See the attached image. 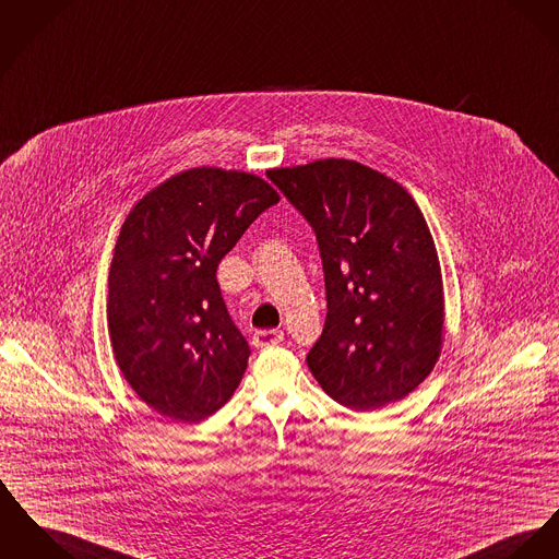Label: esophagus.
Returning a JSON list of instances; mask_svg holds the SVG:
<instances>
[{"label":"esophagus","instance_id":"obj_1","mask_svg":"<svg viewBox=\"0 0 559 559\" xmlns=\"http://www.w3.org/2000/svg\"><path fill=\"white\" fill-rule=\"evenodd\" d=\"M284 338L282 331H257L252 336V343L257 347H269V345H277Z\"/></svg>","mask_w":559,"mask_h":559}]
</instances>
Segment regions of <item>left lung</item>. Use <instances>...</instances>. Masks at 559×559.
I'll use <instances>...</instances> for the list:
<instances>
[{"label": "left lung", "instance_id": "8db88e82", "mask_svg": "<svg viewBox=\"0 0 559 559\" xmlns=\"http://www.w3.org/2000/svg\"><path fill=\"white\" fill-rule=\"evenodd\" d=\"M313 226L326 322L307 354L322 390L354 411L413 392L443 347L445 295L435 239L396 180L347 158L269 169Z\"/></svg>", "mask_w": 559, "mask_h": 559}]
</instances>
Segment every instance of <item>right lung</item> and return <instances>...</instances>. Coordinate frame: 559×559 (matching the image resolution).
Masks as SVG:
<instances>
[{
  "mask_svg": "<svg viewBox=\"0 0 559 559\" xmlns=\"http://www.w3.org/2000/svg\"><path fill=\"white\" fill-rule=\"evenodd\" d=\"M280 201L254 174L192 167L146 192L120 226L108 277L114 358L150 409L201 421L237 390L250 347L233 324L218 262Z\"/></svg>",
  "mask_w": 559,
  "mask_h": 559,
  "instance_id": "add662e5",
  "label": "right lung"
}]
</instances>
